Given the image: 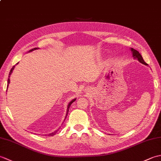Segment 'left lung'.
<instances>
[{
    "instance_id": "1",
    "label": "left lung",
    "mask_w": 161,
    "mask_h": 161,
    "mask_svg": "<svg viewBox=\"0 0 161 161\" xmlns=\"http://www.w3.org/2000/svg\"><path fill=\"white\" fill-rule=\"evenodd\" d=\"M131 51L132 53V56H133V58H134V59H137L140 61V62L142 63V64L146 65V66L147 65V64L145 61H144V59H143L142 57L141 56V54L139 53L138 51H137V50L133 49V48H131Z\"/></svg>"
}]
</instances>
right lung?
Wrapping results in <instances>:
<instances>
[{
  "mask_svg": "<svg viewBox=\"0 0 161 161\" xmlns=\"http://www.w3.org/2000/svg\"><path fill=\"white\" fill-rule=\"evenodd\" d=\"M37 49H39V47H35V48H33V49H32V50H30L29 52H32V51H33V50H37ZM16 64H18V63H17ZM15 68V66H14L13 67H12V68L11 69V70H10V72H9V78H8V86H7V90H8V86H9V82H10V80H9V77H10V75H11V74L12 73V71H13V70H14V68ZM75 100H76V98L75 99H73V100H72L71 102H70V103L68 104V108H67V111H66V117H65V119L66 118V117H67V115H68V111H69V108H70V105L72 104V103H73V102H74ZM59 129H57L55 131H54V132H53V133H49V134H47V136H54V135H55L56 134V133L59 131Z\"/></svg>",
  "mask_w": 161,
  "mask_h": 161,
  "instance_id": "add662e5",
  "label": "right lung"
}]
</instances>
